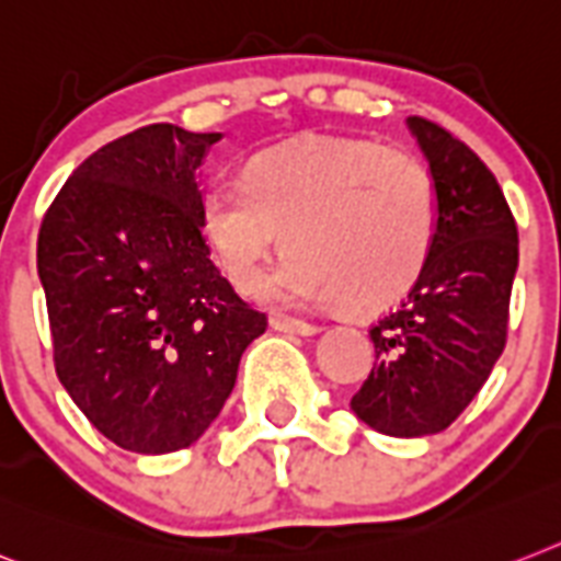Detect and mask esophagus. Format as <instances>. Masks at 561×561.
I'll list each match as a JSON object with an SVG mask.
<instances>
[{"mask_svg":"<svg viewBox=\"0 0 561 561\" xmlns=\"http://www.w3.org/2000/svg\"><path fill=\"white\" fill-rule=\"evenodd\" d=\"M272 330L284 332V335H314L318 327L309 321H300V318H289V314H272L270 318Z\"/></svg>","mask_w":561,"mask_h":561,"instance_id":"1","label":"esophagus"}]
</instances>
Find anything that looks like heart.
I'll return each mask as SVG.
<instances>
[{"label":"heart","mask_w":561,"mask_h":561,"mask_svg":"<svg viewBox=\"0 0 561 561\" xmlns=\"http://www.w3.org/2000/svg\"><path fill=\"white\" fill-rule=\"evenodd\" d=\"M438 226L433 174L413 151L373 137H304L254 154L240 186L201 201L208 252L238 291L266 280L280 304H335L355 314L396 307L427 270Z\"/></svg>","instance_id":"b5f03b06"}]
</instances>
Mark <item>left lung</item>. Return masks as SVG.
I'll return each mask as SVG.
<instances>
[{
	"mask_svg": "<svg viewBox=\"0 0 561 561\" xmlns=\"http://www.w3.org/2000/svg\"><path fill=\"white\" fill-rule=\"evenodd\" d=\"M407 125L436 183V243L401 307L373 323L375 367L350 407L383 436L419 438L450 427L502 355L519 231L465 142L424 117Z\"/></svg>",
	"mask_w": 561,
	"mask_h": 561,
	"instance_id": "1",
	"label": "left lung"
}]
</instances>
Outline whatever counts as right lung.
<instances>
[{
  "label": "right lung",
  "instance_id": "1",
  "mask_svg": "<svg viewBox=\"0 0 561 561\" xmlns=\"http://www.w3.org/2000/svg\"><path fill=\"white\" fill-rule=\"evenodd\" d=\"M220 134L154 123L96 148L45 211L36 270L54 367L123 450H183L220 415L266 332L211 261L197 169Z\"/></svg>",
  "mask_w": 561,
  "mask_h": 561
}]
</instances>
